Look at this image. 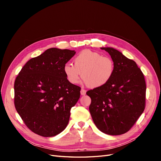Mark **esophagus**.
<instances>
[{
    "label": "esophagus",
    "mask_w": 161,
    "mask_h": 161,
    "mask_svg": "<svg viewBox=\"0 0 161 161\" xmlns=\"http://www.w3.org/2000/svg\"><path fill=\"white\" fill-rule=\"evenodd\" d=\"M86 91L85 89H82L81 91H80V94H81V95H86Z\"/></svg>",
    "instance_id": "esophagus-1"
}]
</instances>
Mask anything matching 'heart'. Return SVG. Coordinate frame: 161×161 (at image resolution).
<instances>
[{
  "label": "heart",
  "mask_w": 161,
  "mask_h": 161,
  "mask_svg": "<svg viewBox=\"0 0 161 161\" xmlns=\"http://www.w3.org/2000/svg\"><path fill=\"white\" fill-rule=\"evenodd\" d=\"M73 62L74 65L66 63L63 68L67 79L72 84L79 83L82 76L87 86L98 88L108 83L115 73L114 60L97 52L82 50Z\"/></svg>",
  "instance_id": "obj_1"
}]
</instances>
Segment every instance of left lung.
I'll use <instances>...</instances> for the list:
<instances>
[{
	"label": "left lung",
	"instance_id": "obj_1",
	"mask_svg": "<svg viewBox=\"0 0 161 161\" xmlns=\"http://www.w3.org/2000/svg\"><path fill=\"white\" fill-rule=\"evenodd\" d=\"M115 62V73L106 85L89 90V111L97 128L109 135L128 131L146 105V82L136 63L112 47H101Z\"/></svg>",
	"mask_w": 161,
	"mask_h": 161
}]
</instances>
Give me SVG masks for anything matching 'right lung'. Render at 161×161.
<instances>
[{
	"mask_svg": "<svg viewBox=\"0 0 161 161\" xmlns=\"http://www.w3.org/2000/svg\"><path fill=\"white\" fill-rule=\"evenodd\" d=\"M76 52L52 47L22 68L14 84V104L27 127L43 137L54 136L69 124L80 87L69 81L63 68Z\"/></svg>",
	"mask_w": 161,
	"mask_h": 161,
	"instance_id": "obj_1",
	"label": "right lung"
}]
</instances>
